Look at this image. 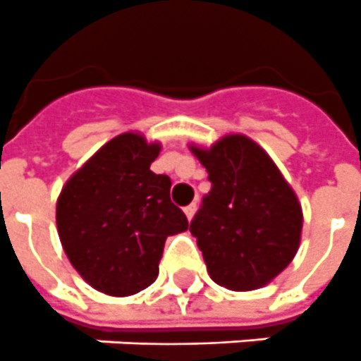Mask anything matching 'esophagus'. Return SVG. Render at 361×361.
Returning <instances> with one entry per match:
<instances>
[{"label":"esophagus","mask_w":361,"mask_h":361,"mask_svg":"<svg viewBox=\"0 0 361 361\" xmlns=\"http://www.w3.org/2000/svg\"><path fill=\"white\" fill-rule=\"evenodd\" d=\"M195 210H197V204L195 203L188 204V207H184V214H186V218H188V220H192V218H194Z\"/></svg>","instance_id":"1"}]
</instances>
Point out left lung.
I'll return each mask as SVG.
<instances>
[{
    "label": "left lung",
    "instance_id": "8db88e82",
    "mask_svg": "<svg viewBox=\"0 0 361 361\" xmlns=\"http://www.w3.org/2000/svg\"><path fill=\"white\" fill-rule=\"evenodd\" d=\"M210 192L190 224L212 281L253 290L272 281L298 252L302 209L276 164L246 135L210 151L192 147Z\"/></svg>",
    "mask_w": 361,
    "mask_h": 361
}]
</instances>
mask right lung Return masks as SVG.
I'll use <instances>...</instances> for the list:
<instances>
[{
	"instance_id": "right-lung-1",
	"label": "right lung",
	"mask_w": 361,
	"mask_h": 361,
	"mask_svg": "<svg viewBox=\"0 0 361 361\" xmlns=\"http://www.w3.org/2000/svg\"><path fill=\"white\" fill-rule=\"evenodd\" d=\"M160 152L137 134H121L83 164L57 199L66 257L100 293L130 296L157 279L166 238L188 229L171 203V178L151 171Z\"/></svg>"
}]
</instances>
